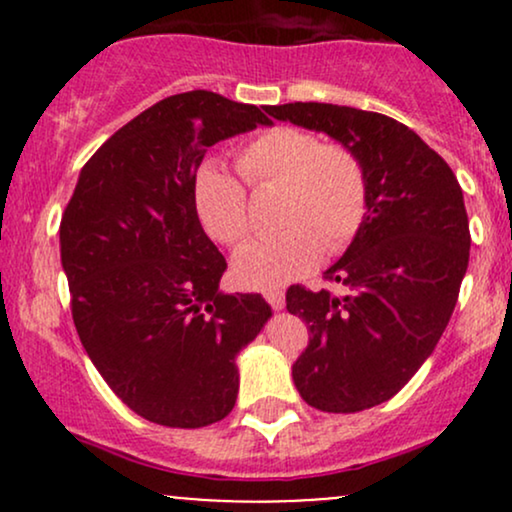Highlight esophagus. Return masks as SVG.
<instances>
[{"mask_svg":"<svg viewBox=\"0 0 512 512\" xmlns=\"http://www.w3.org/2000/svg\"><path fill=\"white\" fill-rule=\"evenodd\" d=\"M264 298H267V303L272 305V308H276V310L284 308V291L281 289H269L267 293H264Z\"/></svg>","mask_w":512,"mask_h":512,"instance_id":"obj_1","label":"esophagus"}]
</instances>
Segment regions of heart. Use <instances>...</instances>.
<instances>
[{"label": "heart", "instance_id": "heart-1", "mask_svg": "<svg viewBox=\"0 0 512 512\" xmlns=\"http://www.w3.org/2000/svg\"><path fill=\"white\" fill-rule=\"evenodd\" d=\"M238 168L252 187H281L276 226L284 228L233 255V279L245 289H276L308 274L322 252L344 250L366 221V166L349 146L322 144L298 127H272L240 149ZM192 190L211 238L226 245L248 238V197L236 175L207 161Z\"/></svg>", "mask_w": 512, "mask_h": 512}]
</instances>
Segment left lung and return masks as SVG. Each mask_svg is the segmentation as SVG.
Returning <instances> with one entry per match:
<instances>
[{"mask_svg": "<svg viewBox=\"0 0 512 512\" xmlns=\"http://www.w3.org/2000/svg\"><path fill=\"white\" fill-rule=\"evenodd\" d=\"M354 149L366 166L368 211L327 279L339 293L291 286L286 308L310 342L291 373L310 407L354 414L395 397L436 349L469 264L462 187L407 125L332 103L267 108Z\"/></svg>", "mask_w": 512, "mask_h": 512, "instance_id": "obj_1", "label": "left lung"}]
</instances>
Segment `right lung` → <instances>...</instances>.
Returning a JSON list of instances; mask_svg holds the SVG:
<instances>
[{"instance_id": "right-lung-1", "label": "right lung", "mask_w": 512, "mask_h": 512, "mask_svg": "<svg viewBox=\"0 0 512 512\" xmlns=\"http://www.w3.org/2000/svg\"><path fill=\"white\" fill-rule=\"evenodd\" d=\"M257 125L255 105L187 91L117 129L79 173L60 226L76 332L105 383L146 421L202 428L231 414L236 358L272 315L223 293L226 260L199 223L209 146Z\"/></svg>"}]
</instances>
